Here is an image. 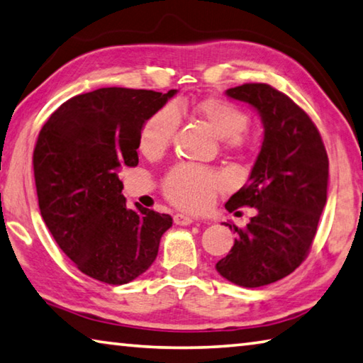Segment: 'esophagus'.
Wrapping results in <instances>:
<instances>
[{"label":"esophagus","mask_w":363,"mask_h":363,"mask_svg":"<svg viewBox=\"0 0 363 363\" xmlns=\"http://www.w3.org/2000/svg\"><path fill=\"white\" fill-rule=\"evenodd\" d=\"M173 219L176 225H190L194 223V219L186 216V214H174Z\"/></svg>","instance_id":"1"}]
</instances>
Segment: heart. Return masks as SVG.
I'll use <instances>...</instances> for the list:
<instances>
[{
	"label": "heart",
	"mask_w": 363,
	"mask_h": 363,
	"mask_svg": "<svg viewBox=\"0 0 363 363\" xmlns=\"http://www.w3.org/2000/svg\"><path fill=\"white\" fill-rule=\"evenodd\" d=\"M195 113L220 138L227 150L245 152L253 144V138L247 130L250 116L238 104L223 97H206L196 102ZM179 125L181 113L174 104L155 110L140 128V152L149 157L163 153L173 143ZM224 187L223 174L190 163L176 164L163 179L164 196L174 206L190 213L208 210Z\"/></svg>",
	"instance_id": "b5f03b06"
}]
</instances>
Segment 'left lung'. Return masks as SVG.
<instances>
[{
	"label": "left lung",
	"instance_id": "8db88e82",
	"mask_svg": "<svg viewBox=\"0 0 363 363\" xmlns=\"http://www.w3.org/2000/svg\"><path fill=\"white\" fill-rule=\"evenodd\" d=\"M225 94L261 115L264 140L250 179L227 211L256 208L216 269L232 284L257 288L290 275L309 255L327 203L328 155L314 121L286 94L266 83H245Z\"/></svg>",
	"mask_w": 363,
	"mask_h": 363
}]
</instances>
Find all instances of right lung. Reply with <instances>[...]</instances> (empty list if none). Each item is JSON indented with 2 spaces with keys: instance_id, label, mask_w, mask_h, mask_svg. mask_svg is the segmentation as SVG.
<instances>
[{
  "instance_id": "add662e5",
  "label": "right lung",
  "mask_w": 363,
  "mask_h": 363,
  "mask_svg": "<svg viewBox=\"0 0 363 363\" xmlns=\"http://www.w3.org/2000/svg\"><path fill=\"white\" fill-rule=\"evenodd\" d=\"M174 94L128 88L78 94L38 134L33 173L41 216L73 264L104 284L144 274L173 225L169 214L128 210L118 169L138 167L140 128Z\"/></svg>"
}]
</instances>
